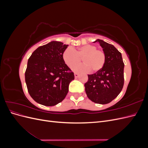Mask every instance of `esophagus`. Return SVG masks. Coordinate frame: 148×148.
Returning a JSON list of instances; mask_svg holds the SVG:
<instances>
[{
  "label": "esophagus",
  "mask_w": 148,
  "mask_h": 148,
  "mask_svg": "<svg viewBox=\"0 0 148 148\" xmlns=\"http://www.w3.org/2000/svg\"><path fill=\"white\" fill-rule=\"evenodd\" d=\"M74 76H75V78H77L79 77V74L78 73H75Z\"/></svg>",
  "instance_id": "obj_1"
}]
</instances>
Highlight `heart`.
<instances>
[{
	"mask_svg": "<svg viewBox=\"0 0 148 148\" xmlns=\"http://www.w3.org/2000/svg\"><path fill=\"white\" fill-rule=\"evenodd\" d=\"M83 58L84 64L76 65ZM63 59L69 66H72V70L77 73H88L92 70L97 72L102 69L106 62V54L102 50L97 49V47L87 44L77 49L71 47L66 49L63 53Z\"/></svg>",
	"mask_w": 148,
	"mask_h": 148,
	"instance_id": "obj_1",
	"label": "heart"
}]
</instances>
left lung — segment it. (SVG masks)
<instances>
[{
    "mask_svg": "<svg viewBox=\"0 0 148 148\" xmlns=\"http://www.w3.org/2000/svg\"><path fill=\"white\" fill-rule=\"evenodd\" d=\"M106 54L104 66L96 73L88 75L84 84L87 96L92 102L101 104H108L122 91L124 84V64L122 53L113 45L97 39Z\"/></svg>",
    "mask_w": 148,
    "mask_h": 148,
    "instance_id": "1",
    "label": "left lung"
}]
</instances>
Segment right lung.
Instances as JSON below:
<instances>
[{"instance_id":"add662e5","label":"right lung","mask_w":148,"mask_h":148,"mask_svg":"<svg viewBox=\"0 0 148 148\" xmlns=\"http://www.w3.org/2000/svg\"><path fill=\"white\" fill-rule=\"evenodd\" d=\"M68 46L52 41L36 49L28 60L26 86L31 97L40 104L55 106L68 93L69 84L75 78L63 59Z\"/></svg>"}]
</instances>
